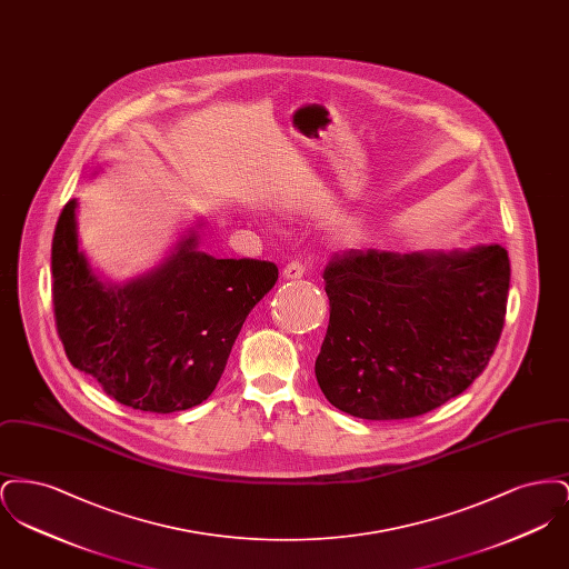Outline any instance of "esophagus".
<instances>
[{"mask_svg": "<svg viewBox=\"0 0 569 569\" xmlns=\"http://www.w3.org/2000/svg\"><path fill=\"white\" fill-rule=\"evenodd\" d=\"M305 274V267L300 264V262H288V267L283 269V277H288V279H300Z\"/></svg>", "mask_w": 569, "mask_h": 569, "instance_id": "esophagus-1", "label": "esophagus"}]
</instances>
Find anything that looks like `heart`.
I'll return each instance as SVG.
<instances>
[{
    "label": "heart",
    "instance_id": "b5f03b06",
    "mask_svg": "<svg viewBox=\"0 0 569 569\" xmlns=\"http://www.w3.org/2000/svg\"><path fill=\"white\" fill-rule=\"evenodd\" d=\"M346 234H348V237H350V226H346Z\"/></svg>",
    "mask_w": 569,
    "mask_h": 569
}]
</instances>
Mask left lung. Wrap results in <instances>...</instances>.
Instances as JSON below:
<instances>
[{
	"label": "left lung",
	"instance_id": "1",
	"mask_svg": "<svg viewBox=\"0 0 569 569\" xmlns=\"http://www.w3.org/2000/svg\"><path fill=\"white\" fill-rule=\"evenodd\" d=\"M330 320L316 378L365 420L416 418L487 369L503 322L510 258L501 244L452 253L350 249L325 269Z\"/></svg>",
	"mask_w": 569,
	"mask_h": 569
}]
</instances>
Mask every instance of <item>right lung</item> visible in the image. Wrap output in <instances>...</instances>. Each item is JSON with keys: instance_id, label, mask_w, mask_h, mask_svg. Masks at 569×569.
<instances>
[{"instance_id": "obj_1", "label": "right lung", "mask_w": 569, "mask_h": 569, "mask_svg": "<svg viewBox=\"0 0 569 569\" xmlns=\"http://www.w3.org/2000/svg\"><path fill=\"white\" fill-rule=\"evenodd\" d=\"M196 244L191 232L160 269L112 288L79 249L77 200L57 219V335L72 367L121 406L172 413L207 401L244 318L279 277L267 260H216Z\"/></svg>"}]
</instances>
